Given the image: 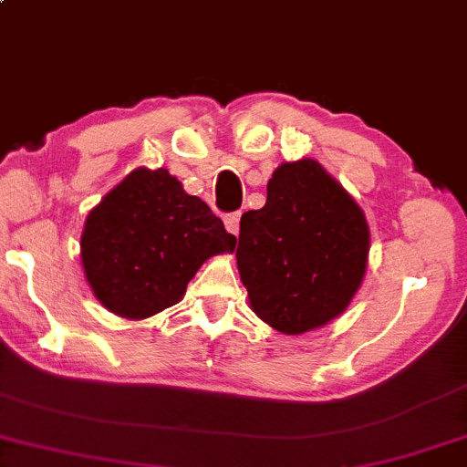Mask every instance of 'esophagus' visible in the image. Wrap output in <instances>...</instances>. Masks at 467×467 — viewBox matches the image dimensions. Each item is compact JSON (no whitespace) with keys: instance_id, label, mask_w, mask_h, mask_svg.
Here are the masks:
<instances>
[{"instance_id":"34e87169","label":"esophagus","mask_w":467,"mask_h":467,"mask_svg":"<svg viewBox=\"0 0 467 467\" xmlns=\"http://www.w3.org/2000/svg\"><path fill=\"white\" fill-rule=\"evenodd\" d=\"M226 228H228V233H233V234H239V222H241V213L237 211V213H228L226 215Z\"/></svg>"}]
</instances>
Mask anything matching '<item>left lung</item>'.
I'll list each match as a JSON object with an SVG mask.
<instances>
[{
    "label": "left lung",
    "mask_w": 467,
    "mask_h": 467,
    "mask_svg": "<svg viewBox=\"0 0 467 467\" xmlns=\"http://www.w3.org/2000/svg\"><path fill=\"white\" fill-rule=\"evenodd\" d=\"M368 252L363 211L316 160L279 166L265 207L241 217V282L254 312L285 335L344 312L363 282Z\"/></svg>",
    "instance_id": "8db88e82"
}]
</instances>
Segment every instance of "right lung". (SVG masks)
<instances>
[{"instance_id": "1", "label": "right lung", "mask_w": 467, "mask_h": 467, "mask_svg": "<svg viewBox=\"0 0 467 467\" xmlns=\"http://www.w3.org/2000/svg\"><path fill=\"white\" fill-rule=\"evenodd\" d=\"M234 234L166 169H136L91 211L80 258L93 295L121 318L175 306L209 256L233 252Z\"/></svg>"}]
</instances>
